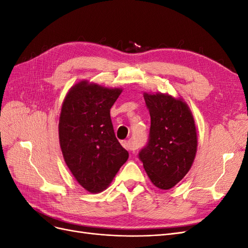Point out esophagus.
Returning <instances> with one entry per match:
<instances>
[{
  "mask_svg": "<svg viewBox=\"0 0 248 248\" xmlns=\"http://www.w3.org/2000/svg\"><path fill=\"white\" fill-rule=\"evenodd\" d=\"M121 144L125 149L129 150V151H134V150H137V146L132 144V142H130L129 140H123L121 141Z\"/></svg>",
  "mask_w": 248,
  "mask_h": 248,
  "instance_id": "esophagus-1",
  "label": "esophagus"
}]
</instances>
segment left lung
I'll return each instance as SVG.
<instances>
[{
	"instance_id": "left-lung-1",
	"label": "left lung",
	"mask_w": 248,
	"mask_h": 248,
	"mask_svg": "<svg viewBox=\"0 0 248 248\" xmlns=\"http://www.w3.org/2000/svg\"><path fill=\"white\" fill-rule=\"evenodd\" d=\"M151 117L149 140L139 153L151 182L170 189L185 177L197 153L193 116L182 99L168 94H144Z\"/></svg>"
}]
</instances>
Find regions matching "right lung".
<instances>
[{"label": "right lung", "mask_w": 248, "mask_h": 248, "mask_svg": "<svg viewBox=\"0 0 248 248\" xmlns=\"http://www.w3.org/2000/svg\"><path fill=\"white\" fill-rule=\"evenodd\" d=\"M121 92L122 89L81 80L69 90L62 104L59 140L64 160L79 185L91 193L107 189L128 159L109 114Z\"/></svg>", "instance_id": "1"}]
</instances>
